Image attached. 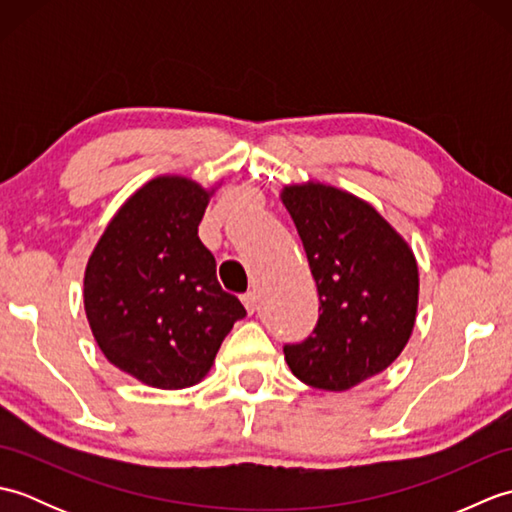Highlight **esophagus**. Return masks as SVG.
I'll return each mask as SVG.
<instances>
[{"instance_id": "1", "label": "esophagus", "mask_w": 512, "mask_h": 512, "mask_svg": "<svg viewBox=\"0 0 512 512\" xmlns=\"http://www.w3.org/2000/svg\"><path fill=\"white\" fill-rule=\"evenodd\" d=\"M242 303H244V308L248 310V314L257 312V308H259V299H257L255 292H246V295H242Z\"/></svg>"}]
</instances>
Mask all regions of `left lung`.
Returning <instances> with one entry per match:
<instances>
[{
  "mask_svg": "<svg viewBox=\"0 0 512 512\" xmlns=\"http://www.w3.org/2000/svg\"><path fill=\"white\" fill-rule=\"evenodd\" d=\"M319 290L317 328L286 345L301 383L347 391L405 350L418 312V262L407 239L354 193L308 180L281 191Z\"/></svg>",
  "mask_w": 512,
  "mask_h": 512,
  "instance_id": "left-lung-1",
  "label": "left lung"
}]
</instances>
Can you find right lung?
I'll list each match as a JSON object with an SVG mask.
<instances>
[{
  "instance_id": "1",
  "label": "right lung",
  "mask_w": 512,
  "mask_h": 512,
  "mask_svg": "<svg viewBox=\"0 0 512 512\" xmlns=\"http://www.w3.org/2000/svg\"><path fill=\"white\" fill-rule=\"evenodd\" d=\"M213 191L184 176L145 182L105 226L85 266L83 306L96 343L114 367L149 387L200 383L233 323L246 317L198 237Z\"/></svg>"
}]
</instances>
